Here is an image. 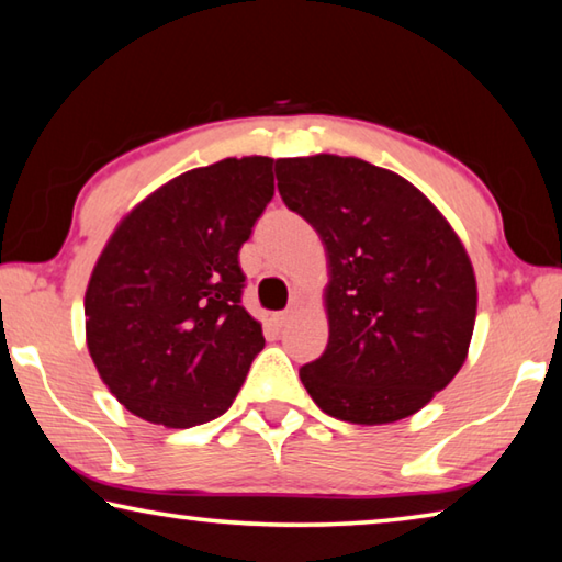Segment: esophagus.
Wrapping results in <instances>:
<instances>
[{"label":"esophagus","instance_id":"obj_1","mask_svg":"<svg viewBox=\"0 0 562 562\" xmlns=\"http://www.w3.org/2000/svg\"><path fill=\"white\" fill-rule=\"evenodd\" d=\"M294 315H297V310H294V307H288V310L278 312V315H272V322H274V325H278V327H284V325H288V322H290Z\"/></svg>","mask_w":562,"mask_h":562}]
</instances>
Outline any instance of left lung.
<instances>
[{
    "mask_svg": "<svg viewBox=\"0 0 562 562\" xmlns=\"http://www.w3.org/2000/svg\"><path fill=\"white\" fill-rule=\"evenodd\" d=\"M274 170L327 252L329 341L300 369L304 389L349 424L416 414L469 357L479 290L461 237L416 186L361 158H278Z\"/></svg>",
    "mask_w": 562,
    "mask_h": 562,
    "instance_id": "8db88e82",
    "label": "left lung"
}]
</instances>
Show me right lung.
Masks as SVG:
<instances>
[{
    "mask_svg": "<svg viewBox=\"0 0 562 562\" xmlns=\"http://www.w3.org/2000/svg\"><path fill=\"white\" fill-rule=\"evenodd\" d=\"M272 195V158H225L168 180L111 233L83 297L87 347L131 414L188 429L231 408L265 347L237 252Z\"/></svg>",
    "mask_w": 562,
    "mask_h": 562,
    "instance_id": "obj_1",
    "label": "right lung"
}]
</instances>
